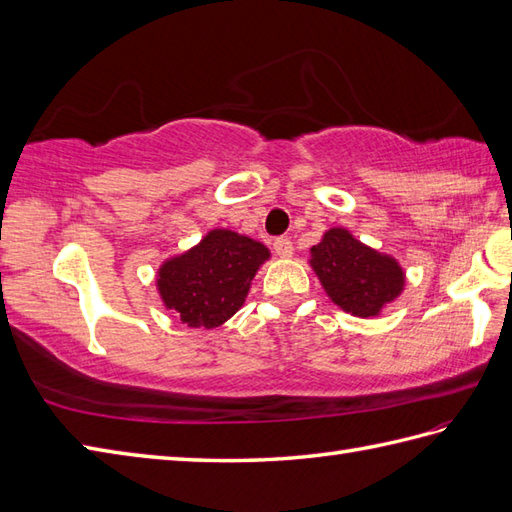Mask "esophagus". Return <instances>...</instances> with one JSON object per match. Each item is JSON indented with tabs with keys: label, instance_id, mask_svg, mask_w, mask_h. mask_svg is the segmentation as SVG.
Masks as SVG:
<instances>
[{
	"label": "esophagus",
	"instance_id": "1",
	"mask_svg": "<svg viewBox=\"0 0 512 512\" xmlns=\"http://www.w3.org/2000/svg\"><path fill=\"white\" fill-rule=\"evenodd\" d=\"M273 249H276V254L280 258H289L293 254V243L291 239H286V236H278V239L273 241Z\"/></svg>",
	"mask_w": 512,
	"mask_h": 512
}]
</instances>
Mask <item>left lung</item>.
I'll use <instances>...</instances> for the list:
<instances>
[{
  "mask_svg": "<svg viewBox=\"0 0 512 512\" xmlns=\"http://www.w3.org/2000/svg\"><path fill=\"white\" fill-rule=\"evenodd\" d=\"M310 254L323 289L345 313L373 317L402 293L404 273L400 265L358 243L347 230L332 228Z\"/></svg>",
  "mask_w": 512,
  "mask_h": 512,
  "instance_id": "obj_1",
  "label": "left lung"
}]
</instances>
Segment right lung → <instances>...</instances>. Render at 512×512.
<instances>
[{
	"label": "right lung",
	"mask_w": 512,
	"mask_h": 512,
	"mask_svg": "<svg viewBox=\"0 0 512 512\" xmlns=\"http://www.w3.org/2000/svg\"><path fill=\"white\" fill-rule=\"evenodd\" d=\"M269 249L230 230H213L191 252L167 260L158 291L186 326L217 328L245 302L249 282Z\"/></svg>",
	"instance_id": "add662e5"
}]
</instances>
